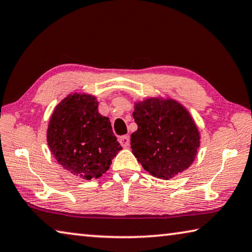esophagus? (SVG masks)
Returning <instances> with one entry per match:
<instances>
[{"label":"esophagus","instance_id":"esophagus-1","mask_svg":"<svg viewBox=\"0 0 252 252\" xmlns=\"http://www.w3.org/2000/svg\"><path fill=\"white\" fill-rule=\"evenodd\" d=\"M119 141H120L121 146L123 148H127L130 146V136L129 135H123V136H121L120 139H119Z\"/></svg>","mask_w":252,"mask_h":252}]
</instances>
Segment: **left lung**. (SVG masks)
Returning a JSON list of instances; mask_svg holds the SVG:
<instances>
[{"instance_id": "8db88e82", "label": "left lung", "mask_w": 252, "mask_h": 252, "mask_svg": "<svg viewBox=\"0 0 252 252\" xmlns=\"http://www.w3.org/2000/svg\"><path fill=\"white\" fill-rule=\"evenodd\" d=\"M138 130L131 134L132 153L153 177L169 180L192 164L200 133L185 106L172 99L149 97L134 103Z\"/></svg>"}]
</instances>
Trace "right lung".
<instances>
[{"label":"right lung","instance_id":"obj_1","mask_svg":"<svg viewBox=\"0 0 252 252\" xmlns=\"http://www.w3.org/2000/svg\"><path fill=\"white\" fill-rule=\"evenodd\" d=\"M97 105L91 94H69L55 106L46 133L59 163L85 180L108 171L113 158L122 150L109 118L101 116Z\"/></svg>","mask_w":252,"mask_h":252}]
</instances>
